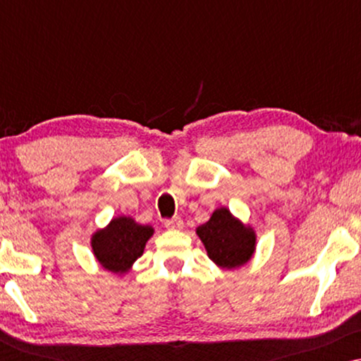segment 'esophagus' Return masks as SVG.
<instances>
[{"label":"esophagus","mask_w":361,"mask_h":361,"mask_svg":"<svg viewBox=\"0 0 361 361\" xmlns=\"http://www.w3.org/2000/svg\"><path fill=\"white\" fill-rule=\"evenodd\" d=\"M164 226L169 230H180L184 226V221H182L180 216H174V219L164 220Z\"/></svg>","instance_id":"34e87169"}]
</instances>
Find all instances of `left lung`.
I'll use <instances>...</instances> for the list:
<instances>
[{
  "mask_svg": "<svg viewBox=\"0 0 361 361\" xmlns=\"http://www.w3.org/2000/svg\"><path fill=\"white\" fill-rule=\"evenodd\" d=\"M209 258L221 268L245 264L255 251L256 236L250 226L241 225L226 209L214 212L207 224L197 228Z\"/></svg>",
  "mask_w": 361,
  "mask_h": 361,
  "instance_id": "left-lung-1",
  "label": "left lung"
}]
</instances>
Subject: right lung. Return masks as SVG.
<instances>
[{"instance_id": "right-lung-1", "label": "right lung", "mask_w": 361, "mask_h": 361, "mask_svg": "<svg viewBox=\"0 0 361 361\" xmlns=\"http://www.w3.org/2000/svg\"><path fill=\"white\" fill-rule=\"evenodd\" d=\"M152 231L154 230L149 225H140L128 216H118L105 230L93 235V253L105 269L125 273L142 255Z\"/></svg>"}]
</instances>
